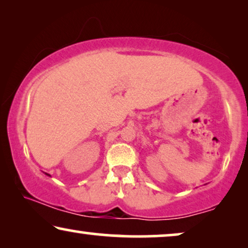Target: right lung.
Here are the masks:
<instances>
[{
  "label": "right lung",
  "mask_w": 248,
  "mask_h": 248,
  "mask_svg": "<svg viewBox=\"0 0 248 248\" xmlns=\"http://www.w3.org/2000/svg\"><path fill=\"white\" fill-rule=\"evenodd\" d=\"M45 174H46V175H47V176H50V175H49V174H47V172H45Z\"/></svg>",
  "instance_id": "obj_1"
}]
</instances>
